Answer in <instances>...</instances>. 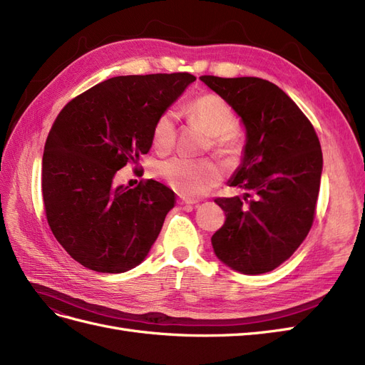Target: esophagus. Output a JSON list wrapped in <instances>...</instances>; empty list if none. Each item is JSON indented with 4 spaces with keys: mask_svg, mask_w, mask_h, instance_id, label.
I'll return each mask as SVG.
<instances>
[{
    "mask_svg": "<svg viewBox=\"0 0 365 365\" xmlns=\"http://www.w3.org/2000/svg\"><path fill=\"white\" fill-rule=\"evenodd\" d=\"M178 204L180 205H195V204H197V201L192 200V197H187V196H180L178 197Z\"/></svg>",
    "mask_w": 365,
    "mask_h": 365,
    "instance_id": "34e87169",
    "label": "esophagus"
}]
</instances>
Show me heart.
<instances>
[{"mask_svg": "<svg viewBox=\"0 0 365 365\" xmlns=\"http://www.w3.org/2000/svg\"><path fill=\"white\" fill-rule=\"evenodd\" d=\"M189 114L212 135V148L219 155H231L235 141L231 130L237 126V115L224 98L215 94L197 97L189 106ZM153 146L168 152L175 143V114L172 111L158 117L153 126ZM157 173L173 190L184 196H201L222 178V169L212 160L170 158L157 165Z\"/></svg>", "mask_w": 365, "mask_h": 365, "instance_id": "obj_1", "label": "heart"}]
</instances>
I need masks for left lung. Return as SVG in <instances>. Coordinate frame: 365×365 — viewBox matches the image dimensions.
I'll use <instances>...</instances> for the list:
<instances>
[{
	"instance_id": "8db88e82",
	"label": "left lung",
	"mask_w": 365,
	"mask_h": 365,
	"mask_svg": "<svg viewBox=\"0 0 365 365\" xmlns=\"http://www.w3.org/2000/svg\"><path fill=\"white\" fill-rule=\"evenodd\" d=\"M200 79L245 128L240 165L228 180L244 190L217 197L225 224L212 236L216 257L240 274L269 272L288 260L312 227L323 153L311 121L277 85L259 77Z\"/></svg>"
}]
</instances>
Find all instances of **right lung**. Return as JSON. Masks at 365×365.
<instances>
[{"label": "right lung", "mask_w": 365, "mask_h": 365, "mask_svg": "<svg viewBox=\"0 0 365 365\" xmlns=\"http://www.w3.org/2000/svg\"><path fill=\"white\" fill-rule=\"evenodd\" d=\"M196 77L117 76L77 96L54 120L42 157V197L54 237L97 272L135 268L157 240L175 193L148 180L114 182L153 141V126Z\"/></svg>", "instance_id": "obj_1"}]
</instances>
